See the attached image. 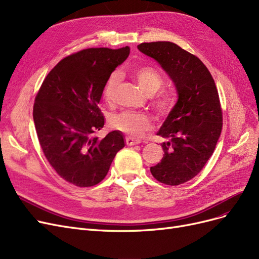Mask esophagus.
<instances>
[{
	"mask_svg": "<svg viewBox=\"0 0 259 259\" xmlns=\"http://www.w3.org/2000/svg\"><path fill=\"white\" fill-rule=\"evenodd\" d=\"M126 143H127V145H137V144L141 143V140L132 138V137H127L126 138Z\"/></svg>",
	"mask_w": 259,
	"mask_h": 259,
	"instance_id": "esophagus-1",
	"label": "esophagus"
}]
</instances>
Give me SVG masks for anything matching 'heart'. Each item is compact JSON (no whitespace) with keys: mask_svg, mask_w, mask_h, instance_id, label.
Instances as JSON below:
<instances>
[{"mask_svg":"<svg viewBox=\"0 0 259 259\" xmlns=\"http://www.w3.org/2000/svg\"><path fill=\"white\" fill-rule=\"evenodd\" d=\"M133 76L137 79L141 89L147 95H153L160 88L162 78L156 70L140 66L133 71ZM120 81L119 73H113L106 80L103 88V98L106 102H112L115 97V90ZM156 107L159 112H165L170 107V100L165 97L160 98L156 102ZM112 123L115 128L127 132L132 137H142L145 132L152 129V120L149 116L141 112L123 111L112 116Z\"/></svg>","mask_w":259,"mask_h":259,"instance_id":"1","label":"heart"}]
</instances>
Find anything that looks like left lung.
<instances>
[{
    "label": "left lung",
    "mask_w": 259,
    "mask_h": 259,
    "mask_svg": "<svg viewBox=\"0 0 259 259\" xmlns=\"http://www.w3.org/2000/svg\"><path fill=\"white\" fill-rule=\"evenodd\" d=\"M138 48L159 63L177 90V103L157 132L168 140L161 143L164 154L151 172L163 184L180 185L202 170L220 139L223 115L218 89L202 61L177 44L152 41Z\"/></svg>",
    "instance_id": "8db88e82"
}]
</instances>
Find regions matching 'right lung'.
Masks as SVG:
<instances>
[{"label": "right lung", "instance_id": "right-lung-1", "mask_svg": "<svg viewBox=\"0 0 259 259\" xmlns=\"http://www.w3.org/2000/svg\"><path fill=\"white\" fill-rule=\"evenodd\" d=\"M128 46L88 48L64 58L48 73L33 106L37 138L56 172L71 184H99L110 170L124 138L115 130L99 139L104 126L99 108L106 80L127 59Z\"/></svg>", "mask_w": 259, "mask_h": 259}]
</instances>
